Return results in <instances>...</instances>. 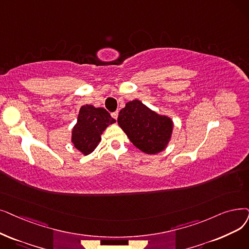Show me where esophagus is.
Returning <instances> with one entry per match:
<instances>
[{
	"label": "esophagus",
	"mask_w": 249,
	"mask_h": 249,
	"mask_svg": "<svg viewBox=\"0 0 249 249\" xmlns=\"http://www.w3.org/2000/svg\"><path fill=\"white\" fill-rule=\"evenodd\" d=\"M118 115H119L118 111H117V112H114V113H112V117H113L114 119H116V120H117V118H118Z\"/></svg>",
	"instance_id": "1"
}]
</instances>
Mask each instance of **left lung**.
Returning a JSON list of instances; mask_svg holds the SVG:
<instances>
[{
    "label": "left lung",
    "instance_id": "8db88e82",
    "mask_svg": "<svg viewBox=\"0 0 249 249\" xmlns=\"http://www.w3.org/2000/svg\"><path fill=\"white\" fill-rule=\"evenodd\" d=\"M118 124L130 142L147 155L163 151L170 142L174 128L170 117L158 114L138 100L125 105L119 113Z\"/></svg>",
    "mask_w": 249,
    "mask_h": 249
}]
</instances>
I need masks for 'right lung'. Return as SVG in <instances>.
Returning <instances> with one entry per match:
<instances>
[{
  "label": "right lung",
  "instance_id": "right-lung-1",
  "mask_svg": "<svg viewBox=\"0 0 249 249\" xmlns=\"http://www.w3.org/2000/svg\"><path fill=\"white\" fill-rule=\"evenodd\" d=\"M116 123L104 107L84 105L80 107L77 122L72 129L71 142L84 156L91 154L99 145L107 127Z\"/></svg>",
  "mask_w": 249,
  "mask_h": 249
}]
</instances>
